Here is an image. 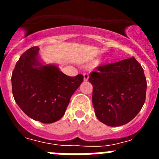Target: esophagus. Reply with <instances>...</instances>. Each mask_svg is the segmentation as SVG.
<instances>
[{"label":"esophagus","mask_w":159,"mask_h":159,"mask_svg":"<svg viewBox=\"0 0 159 159\" xmlns=\"http://www.w3.org/2000/svg\"><path fill=\"white\" fill-rule=\"evenodd\" d=\"M88 79H89V75L88 73H84V81H88Z\"/></svg>","instance_id":"1"}]
</instances>
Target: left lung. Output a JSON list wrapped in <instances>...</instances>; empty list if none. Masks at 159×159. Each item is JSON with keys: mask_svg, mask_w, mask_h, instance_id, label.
I'll use <instances>...</instances> for the list:
<instances>
[{"mask_svg": "<svg viewBox=\"0 0 159 159\" xmlns=\"http://www.w3.org/2000/svg\"><path fill=\"white\" fill-rule=\"evenodd\" d=\"M88 80L93 86L95 116L107 126L129 123L145 102L147 80L134 57L97 67L90 73Z\"/></svg>", "mask_w": 159, "mask_h": 159, "instance_id": "left-lung-1", "label": "left lung"}]
</instances>
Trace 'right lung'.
Wrapping results in <instances>:
<instances>
[{"label": "right lung", "instance_id": "add662e5", "mask_svg": "<svg viewBox=\"0 0 159 159\" xmlns=\"http://www.w3.org/2000/svg\"><path fill=\"white\" fill-rule=\"evenodd\" d=\"M38 53L39 48H31L16 62L11 78L12 95L29 117L52 123L63 117L84 75L68 76L57 66L43 65L38 60Z\"/></svg>", "mask_w": 159, "mask_h": 159}]
</instances>
